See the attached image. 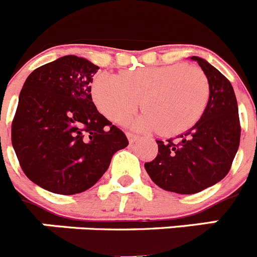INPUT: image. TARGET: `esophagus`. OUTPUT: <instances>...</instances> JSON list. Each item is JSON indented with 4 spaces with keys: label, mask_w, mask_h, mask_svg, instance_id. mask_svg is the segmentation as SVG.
I'll return each instance as SVG.
<instances>
[{
    "label": "esophagus",
    "mask_w": 257,
    "mask_h": 257,
    "mask_svg": "<svg viewBox=\"0 0 257 257\" xmlns=\"http://www.w3.org/2000/svg\"><path fill=\"white\" fill-rule=\"evenodd\" d=\"M127 138H128L130 143H135L136 140H139V135H136L134 133H127Z\"/></svg>",
    "instance_id": "esophagus-1"
}]
</instances>
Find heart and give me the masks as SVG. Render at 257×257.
<instances>
[{"mask_svg":"<svg viewBox=\"0 0 257 257\" xmlns=\"http://www.w3.org/2000/svg\"><path fill=\"white\" fill-rule=\"evenodd\" d=\"M210 82L197 68L183 63L127 70L121 76L97 74L92 82V99L104 115L123 123L139 108L145 112L136 126L178 135L192 128L205 112Z\"/></svg>","mask_w":257,"mask_h":257,"instance_id":"heart-1","label":"heart"}]
</instances>
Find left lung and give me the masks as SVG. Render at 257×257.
<instances>
[{"mask_svg": "<svg viewBox=\"0 0 257 257\" xmlns=\"http://www.w3.org/2000/svg\"><path fill=\"white\" fill-rule=\"evenodd\" d=\"M210 82V99L201 119L179 139L158 144V154L145 170L160 188L194 194L228 175L239 147L240 123L233 86L205 59L192 56Z\"/></svg>", "mask_w": 257, "mask_h": 257, "instance_id": "left-lung-1", "label": "left lung"}]
</instances>
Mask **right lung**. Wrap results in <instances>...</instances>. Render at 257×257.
I'll list each match as a JSON object with an SVG mask.
<instances>
[{"instance_id": "right-lung-1", "label": "right lung", "mask_w": 257, "mask_h": 257, "mask_svg": "<svg viewBox=\"0 0 257 257\" xmlns=\"http://www.w3.org/2000/svg\"><path fill=\"white\" fill-rule=\"evenodd\" d=\"M97 69L87 59L63 56L33 70L20 91L11 143L27 178L49 192H85L128 145L92 101Z\"/></svg>"}]
</instances>
